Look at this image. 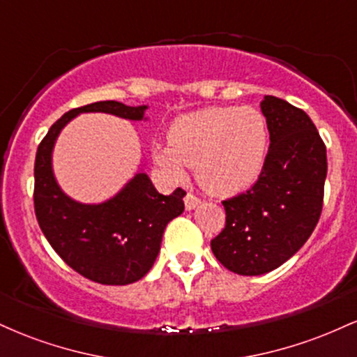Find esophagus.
<instances>
[{
	"label": "esophagus",
	"mask_w": 357,
	"mask_h": 357,
	"mask_svg": "<svg viewBox=\"0 0 357 357\" xmlns=\"http://www.w3.org/2000/svg\"><path fill=\"white\" fill-rule=\"evenodd\" d=\"M202 203V198L199 196H196L195 192L188 191L186 196H184V206H186V210H192V208H196L198 204Z\"/></svg>",
	"instance_id": "esophagus-1"
}]
</instances>
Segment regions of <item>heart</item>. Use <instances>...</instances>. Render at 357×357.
<instances>
[{"instance_id": "heart-1", "label": "heart", "mask_w": 357, "mask_h": 357, "mask_svg": "<svg viewBox=\"0 0 357 357\" xmlns=\"http://www.w3.org/2000/svg\"><path fill=\"white\" fill-rule=\"evenodd\" d=\"M167 142L153 146L159 166L174 178H183L184 165L198 167L206 190L230 195L248 188L261 173L268 127L253 107H210L176 119Z\"/></svg>"}]
</instances>
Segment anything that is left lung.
<instances>
[{
	"instance_id": "obj_1",
	"label": "left lung",
	"mask_w": 357,
	"mask_h": 357,
	"mask_svg": "<svg viewBox=\"0 0 357 357\" xmlns=\"http://www.w3.org/2000/svg\"><path fill=\"white\" fill-rule=\"evenodd\" d=\"M268 154L257 183L223 202L227 220L211 240L216 260L238 275L280 267L312 235L322 213L326 144L302 109L265 96Z\"/></svg>"
}]
</instances>
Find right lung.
Masks as SVG:
<instances>
[{"instance_id": "obj_1", "label": "right lung", "mask_w": 357, "mask_h": 357, "mask_svg": "<svg viewBox=\"0 0 357 357\" xmlns=\"http://www.w3.org/2000/svg\"><path fill=\"white\" fill-rule=\"evenodd\" d=\"M146 107L102 100L68 110L42 139L35 158V215L45 238L68 267L104 285H127L149 272L161 248L162 233L184 211L178 188L165 196L147 174L139 173L116 198L80 204L60 191L52 173V149L61 127L80 112H107L141 121Z\"/></svg>"}]
</instances>
